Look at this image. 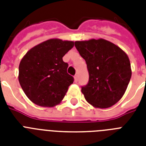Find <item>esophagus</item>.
Here are the masks:
<instances>
[{
    "label": "esophagus",
    "instance_id": "obj_1",
    "mask_svg": "<svg viewBox=\"0 0 146 146\" xmlns=\"http://www.w3.org/2000/svg\"><path fill=\"white\" fill-rule=\"evenodd\" d=\"M74 80H75L76 82H77V81H78V75H75V76H74Z\"/></svg>",
    "mask_w": 146,
    "mask_h": 146
}]
</instances>
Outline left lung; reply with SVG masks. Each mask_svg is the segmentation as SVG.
<instances>
[{
	"label": "left lung",
	"instance_id": "8db88e82",
	"mask_svg": "<svg viewBox=\"0 0 146 146\" xmlns=\"http://www.w3.org/2000/svg\"><path fill=\"white\" fill-rule=\"evenodd\" d=\"M76 48L86 60L89 82L82 92L89 104L107 108L123 97L131 78L130 62L127 54L104 39L75 42Z\"/></svg>",
	"mask_w": 146,
	"mask_h": 146
}]
</instances>
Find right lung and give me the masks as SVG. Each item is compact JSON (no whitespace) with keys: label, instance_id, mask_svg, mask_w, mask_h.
I'll return each instance as SVG.
<instances>
[{"label":"right lung","instance_id":"right-lung-1","mask_svg":"<svg viewBox=\"0 0 146 146\" xmlns=\"http://www.w3.org/2000/svg\"><path fill=\"white\" fill-rule=\"evenodd\" d=\"M74 45L70 41L49 39L29 50L19 66V82L29 99L42 107L61 102L74 81L63 57Z\"/></svg>","mask_w":146,"mask_h":146}]
</instances>
